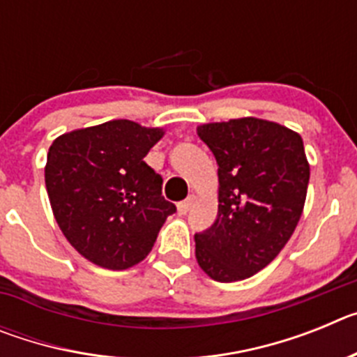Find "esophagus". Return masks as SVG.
Segmentation results:
<instances>
[{
    "mask_svg": "<svg viewBox=\"0 0 357 357\" xmlns=\"http://www.w3.org/2000/svg\"><path fill=\"white\" fill-rule=\"evenodd\" d=\"M193 204H195V197H189L188 200L181 202V204H178V206H176V211H178V214H185V213H189V209H191V207H193Z\"/></svg>",
    "mask_w": 357,
    "mask_h": 357,
    "instance_id": "34e87169",
    "label": "esophagus"
}]
</instances>
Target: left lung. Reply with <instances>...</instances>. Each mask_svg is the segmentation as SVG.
Here are the masks:
<instances>
[{"label": "left lung", "mask_w": 357, "mask_h": 357, "mask_svg": "<svg viewBox=\"0 0 357 357\" xmlns=\"http://www.w3.org/2000/svg\"><path fill=\"white\" fill-rule=\"evenodd\" d=\"M197 134L216 157L218 216L195 234L200 268L218 282L243 280L275 259L295 232L309 184L301 134L268 119L204 123Z\"/></svg>", "instance_id": "obj_1"}]
</instances>
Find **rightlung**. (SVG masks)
Instances as JSON below:
<instances>
[{
	"label": "right lung",
	"mask_w": 357,
	"mask_h": 357,
	"mask_svg": "<svg viewBox=\"0 0 357 357\" xmlns=\"http://www.w3.org/2000/svg\"><path fill=\"white\" fill-rule=\"evenodd\" d=\"M166 130L130 119L66 132L52 143L44 182L71 247L96 266L128 270L146 259L175 213L162 178L144 162Z\"/></svg>",
	"instance_id": "obj_1"
}]
</instances>
